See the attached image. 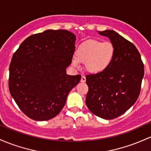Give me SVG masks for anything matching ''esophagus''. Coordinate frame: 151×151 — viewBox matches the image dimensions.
<instances>
[{
	"mask_svg": "<svg viewBox=\"0 0 151 151\" xmlns=\"http://www.w3.org/2000/svg\"><path fill=\"white\" fill-rule=\"evenodd\" d=\"M86 82V77L84 76H82L81 78V82Z\"/></svg>",
	"mask_w": 151,
	"mask_h": 151,
	"instance_id": "1",
	"label": "esophagus"
}]
</instances>
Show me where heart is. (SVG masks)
<instances>
[{
	"label": "heart",
	"mask_w": 151,
	"mask_h": 151,
	"mask_svg": "<svg viewBox=\"0 0 151 151\" xmlns=\"http://www.w3.org/2000/svg\"><path fill=\"white\" fill-rule=\"evenodd\" d=\"M115 47L109 41L88 40L79 46L76 50V57L72 58V64L79 67L80 62H85L87 72L98 74L110 66L115 57Z\"/></svg>",
	"instance_id": "heart-1"
}]
</instances>
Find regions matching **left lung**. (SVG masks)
<instances>
[{
    "instance_id": "left-lung-1",
    "label": "left lung",
    "mask_w": 151,
    "mask_h": 151,
    "mask_svg": "<svg viewBox=\"0 0 151 151\" xmlns=\"http://www.w3.org/2000/svg\"><path fill=\"white\" fill-rule=\"evenodd\" d=\"M108 37L115 57L104 72L86 76V105L94 115L112 120L125 113L140 94L144 65L135 45L112 30L98 31Z\"/></svg>"
}]
</instances>
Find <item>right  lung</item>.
<instances>
[{
	"mask_svg": "<svg viewBox=\"0 0 151 151\" xmlns=\"http://www.w3.org/2000/svg\"><path fill=\"white\" fill-rule=\"evenodd\" d=\"M76 36L67 30H46L29 36L13 55L9 91L19 108L36 121L57 116L81 75L67 74Z\"/></svg>",
	"mask_w": 151,
	"mask_h": 151,
	"instance_id": "right-lung-1",
	"label": "right lung"
}]
</instances>
